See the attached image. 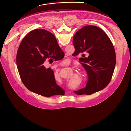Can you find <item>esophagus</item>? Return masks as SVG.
<instances>
[{
	"mask_svg": "<svg viewBox=\"0 0 131 131\" xmlns=\"http://www.w3.org/2000/svg\"><path fill=\"white\" fill-rule=\"evenodd\" d=\"M66 57H67V56H66Z\"/></svg>",
	"mask_w": 131,
	"mask_h": 131,
	"instance_id": "obj_1",
	"label": "esophagus"
}]
</instances>
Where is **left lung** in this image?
Returning <instances> with one entry per match:
<instances>
[{
  "label": "left lung",
  "mask_w": 131,
  "mask_h": 131,
  "mask_svg": "<svg viewBox=\"0 0 131 131\" xmlns=\"http://www.w3.org/2000/svg\"><path fill=\"white\" fill-rule=\"evenodd\" d=\"M73 45L74 53L82 55L79 61L88 76L85 87L73 92L91 95L104 89L111 79L116 62L115 50L108 36L100 28L87 25L74 34Z\"/></svg>",
  "instance_id": "1"
}]
</instances>
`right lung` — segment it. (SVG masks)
Listing matches in <instances>:
<instances>
[{
    "label": "right lung",
    "instance_id": "right-lung-1",
    "mask_svg": "<svg viewBox=\"0 0 131 131\" xmlns=\"http://www.w3.org/2000/svg\"><path fill=\"white\" fill-rule=\"evenodd\" d=\"M63 53L50 32L37 29L27 34L16 55L18 71L24 85L29 91L48 97L64 95L65 91L56 83L53 70L43 65L48 60H55L54 54L62 60Z\"/></svg>",
    "mask_w": 131,
    "mask_h": 131
}]
</instances>
